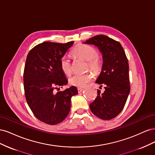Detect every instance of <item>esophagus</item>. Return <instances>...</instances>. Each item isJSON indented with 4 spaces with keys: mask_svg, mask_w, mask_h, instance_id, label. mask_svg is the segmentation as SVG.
<instances>
[{
    "mask_svg": "<svg viewBox=\"0 0 155 155\" xmlns=\"http://www.w3.org/2000/svg\"><path fill=\"white\" fill-rule=\"evenodd\" d=\"M83 91V88H78V93H80V92H81Z\"/></svg>",
    "mask_w": 155,
    "mask_h": 155,
    "instance_id": "obj_1",
    "label": "esophagus"
}]
</instances>
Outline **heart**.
Instances as JSON below:
<instances>
[{"instance_id": "b5f03b06", "label": "heart", "mask_w": 155, "mask_h": 155, "mask_svg": "<svg viewBox=\"0 0 155 155\" xmlns=\"http://www.w3.org/2000/svg\"><path fill=\"white\" fill-rule=\"evenodd\" d=\"M73 56L87 61V67L92 71L97 74L102 68V61L100 56L97 54V50L88 45H79L72 51ZM59 66L62 72L66 75L72 72V63L67 56H63L59 60ZM93 74L87 72L83 74H75L69 78L70 85L78 88H83L93 79Z\"/></svg>"}]
</instances>
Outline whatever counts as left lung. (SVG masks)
<instances>
[{"label": "left lung", "mask_w": 155, "mask_h": 155, "mask_svg": "<svg viewBox=\"0 0 155 155\" xmlns=\"http://www.w3.org/2000/svg\"><path fill=\"white\" fill-rule=\"evenodd\" d=\"M85 43L97 46L103 55L101 72L96 82L104 86L105 91L97 90L91 110L100 119L109 120L123 110L130 92L128 60L121 44L108 36L96 35Z\"/></svg>", "instance_id": "obj_1"}]
</instances>
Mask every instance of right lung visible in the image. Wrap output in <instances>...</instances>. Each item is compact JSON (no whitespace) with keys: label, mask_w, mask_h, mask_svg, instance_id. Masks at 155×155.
<instances>
[{"label":"right lung","mask_w":155,"mask_h":155,"mask_svg":"<svg viewBox=\"0 0 155 155\" xmlns=\"http://www.w3.org/2000/svg\"><path fill=\"white\" fill-rule=\"evenodd\" d=\"M73 44L74 41L64 44L44 42L34 46L27 55L23 74L26 100L33 114L45 124L56 125L66 118L70 99L78 94L74 86L54 92L68 83L59 60Z\"/></svg>","instance_id":"1"}]
</instances>
